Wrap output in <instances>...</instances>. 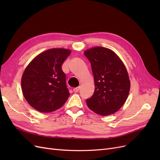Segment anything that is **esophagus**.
<instances>
[{
    "mask_svg": "<svg viewBox=\"0 0 160 160\" xmlns=\"http://www.w3.org/2000/svg\"><path fill=\"white\" fill-rule=\"evenodd\" d=\"M79 89H80L79 87H77V88H75L73 89V91L75 92V93H77V92L79 91Z\"/></svg>",
    "mask_w": 160,
    "mask_h": 160,
    "instance_id": "obj_1",
    "label": "esophagus"
}]
</instances>
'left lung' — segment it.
I'll use <instances>...</instances> for the list:
<instances>
[{
  "instance_id": "1",
  "label": "left lung",
  "mask_w": 160,
  "mask_h": 160,
  "mask_svg": "<svg viewBox=\"0 0 160 160\" xmlns=\"http://www.w3.org/2000/svg\"><path fill=\"white\" fill-rule=\"evenodd\" d=\"M91 62L94 77L95 91L87 99L88 107L95 113L108 116L113 114L126 101L130 80L123 61L108 48L95 47L84 52Z\"/></svg>"
}]
</instances>
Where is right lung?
Listing matches in <instances>:
<instances>
[{
  "label": "right lung",
  "mask_w": 160,
  "mask_h": 160,
  "mask_svg": "<svg viewBox=\"0 0 160 160\" xmlns=\"http://www.w3.org/2000/svg\"><path fill=\"white\" fill-rule=\"evenodd\" d=\"M71 52L64 48L48 49L37 55L24 71L21 78L23 96L39 112L54 111L68 99L70 94L61 66Z\"/></svg>",
  "instance_id": "right-lung-1"
}]
</instances>
